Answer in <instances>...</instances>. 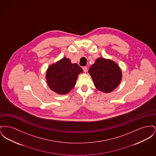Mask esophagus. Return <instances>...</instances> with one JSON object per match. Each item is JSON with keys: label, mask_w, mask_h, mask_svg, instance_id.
I'll return each mask as SVG.
<instances>
[{"label": "esophagus", "mask_w": 156, "mask_h": 156, "mask_svg": "<svg viewBox=\"0 0 156 156\" xmlns=\"http://www.w3.org/2000/svg\"><path fill=\"white\" fill-rule=\"evenodd\" d=\"M83 72L84 73H87V71H88V69H87V66H83Z\"/></svg>", "instance_id": "34e87169"}]
</instances>
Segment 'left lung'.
Returning a JSON list of instances; mask_svg holds the SVG:
<instances>
[{
    "mask_svg": "<svg viewBox=\"0 0 156 156\" xmlns=\"http://www.w3.org/2000/svg\"><path fill=\"white\" fill-rule=\"evenodd\" d=\"M88 73L96 88L104 93L114 90L122 79V72L118 64L112 60L102 58L96 60L90 68Z\"/></svg>",
    "mask_w": 156,
    "mask_h": 156,
    "instance_id": "left-lung-1",
    "label": "left lung"
}]
</instances>
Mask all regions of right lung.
<instances>
[{
    "label": "right lung",
    "mask_w": 156,
    "mask_h": 156,
    "mask_svg": "<svg viewBox=\"0 0 156 156\" xmlns=\"http://www.w3.org/2000/svg\"><path fill=\"white\" fill-rule=\"evenodd\" d=\"M83 69L76 64H72L66 57L54 64L46 71V82L51 90L64 95L70 91L75 85L78 75Z\"/></svg>",
    "instance_id": "1"
}]
</instances>
